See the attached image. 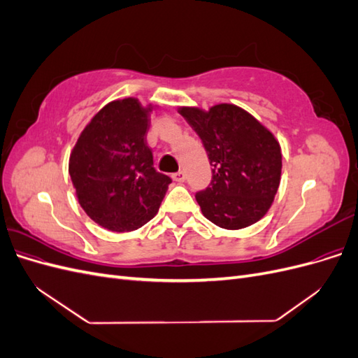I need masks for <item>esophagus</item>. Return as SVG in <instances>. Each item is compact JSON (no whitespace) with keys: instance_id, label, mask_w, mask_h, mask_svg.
Here are the masks:
<instances>
[{"instance_id":"obj_1","label":"esophagus","mask_w":358,"mask_h":358,"mask_svg":"<svg viewBox=\"0 0 358 358\" xmlns=\"http://www.w3.org/2000/svg\"><path fill=\"white\" fill-rule=\"evenodd\" d=\"M173 178V180H175V182H183V180H185V173H183V171H178V173H175V175H173L171 176Z\"/></svg>"}]
</instances>
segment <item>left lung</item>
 I'll use <instances>...</instances> for the list:
<instances>
[{"mask_svg":"<svg viewBox=\"0 0 358 358\" xmlns=\"http://www.w3.org/2000/svg\"><path fill=\"white\" fill-rule=\"evenodd\" d=\"M178 112L199 134L212 166V183L196 196L201 213L225 230H241L268 212L280 183L282 154L268 128L242 107L220 103L209 110Z\"/></svg>","mask_w":358,"mask_h":358,"instance_id":"obj_1","label":"left lung"}]
</instances>
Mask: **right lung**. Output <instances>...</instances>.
<instances>
[{"label": "right lung", "mask_w": 358, "mask_h": 358, "mask_svg": "<svg viewBox=\"0 0 358 358\" xmlns=\"http://www.w3.org/2000/svg\"><path fill=\"white\" fill-rule=\"evenodd\" d=\"M158 104L107 103L86 124L69 161L76 197L103 229L134 231L154 218L171 179L155 171L146 134Z\"/></svg>", "instance_id": "1"}]
</instances>
